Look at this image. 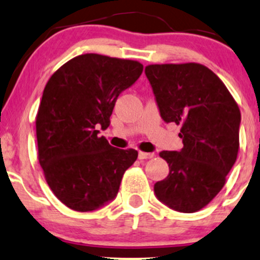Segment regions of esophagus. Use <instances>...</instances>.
I'll use <instances>...</instances> for the list:
<instances>
[{
	"instance_id": "1",
	"label": "esophagus",
	"mask_w": 260,
	"mask_h": 260,
	"mask_svg": "<svg viewBox=\"0 0 260 260\" xmlns=\"http://www.w3.org/2000/svg\"><path fill=\"white\" fill-rule=\"evenodd\" d=\"M154 157V153H147V152H140L138 153V158L140 159H148Z\"/></svg>"
}]
</instances>
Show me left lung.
Segmentation results:
<instances>
[{"mask_svg":"<svg viewBox=\"0 0 260 260\" xmlns=\"http://www.w3.org/2000/svg\"><path fill=\"white\" fill-rule=\"evenodd\" d=\"M146 77L165 122L181 125L180 151H162L170 174L154 183L157 199L180 212L205 208L226 182L239 151L240 111L205 65L152 64Z\"/></svg>","mask_w":260,"mask_h":260,"instance_id":"left-lung-1","label":"left lung"}]
</instances>
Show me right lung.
<instances>
[{"label": "right lung", "mask_w": 260, "mask_h": 260, "mask_svg": "<svg viewBox=\"0 0 260 260\" xmlns=\"http://www.w3.org/2000/svg\"><path fill=\"white\" fill-rule=\"evenodd\" d=\"M136 60L99 54L73 57L51 75L36 114L38 157L54 195L75 211H93L117 196L136 149L112 147L106 129L119 94L142 74Z\"/></svg>", "instance_id": "1"}]
</instances>
